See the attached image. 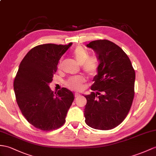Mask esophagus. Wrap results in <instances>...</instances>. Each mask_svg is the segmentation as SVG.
I'll list each match as a JSON object with an SVG mask.
<instances>
[{
	"label": "esophagus",
	"instance_id": "esophagus-1",
	"mask_svg": "<svg viewBox=\"0 0 156 156\" xmlns=\"http://www.w3.org/2000/svg\"><path fill=\"white\" fill-rule=\"evenodd\" d=\"M80 95H81V94H79V93H75V97H79Z\"/></svg>",
	"mask_w": 156,
	"mask_h": 156
}]
</instances>
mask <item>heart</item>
Masks as SVG:
<instances>
[{
    "label": "heart",
    "mask_w": 156,
    "mask_h": 156,
    "mask_svg": "<svg viewBox=\"0 0 156 156\" xmlns=\"http://www.w3.org/2000/svg\"><path fill=\"white\" fill-rule=\"evenodd\" d=\"M89 51L79 46L73 51V57L77 63L82 65L83 69L89 75L94 76L97 73L98 62L94 57H90ZM62 67V63H59L58 68ZM85 78L83 76H76L70 78L67 82V85L69 88L75 90H81L83 89V83L85 82Z\"/></svg>",
    "instance_id": "obj_1"
}]
</instances>
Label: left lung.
Segmentation results:
<instances>
[{
    "label": "left lung",
    "instance_id": "1",
    "mask_svg": "<svg viewBox=\"0 0 156 156\" xmlns=\"http://www.w3.org/2000/svg\"><path fill=\"white\" fill-rule=\"evenodd\" d=\"M97 54V74L87 99L84 115L89 126L111 130L127 116L134 96L135 71L122 48L112 41L99 40L87 45Z\"/></svg>",
    "mask_w": 156,
    "mask_h": 156
}]
</instances>
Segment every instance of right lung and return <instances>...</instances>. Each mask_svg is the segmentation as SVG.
I'll return each instance as SVG.
<instances>
[{"label": "right lung", "mask_w": 156, "mask_h": 156, "mask_svg": "<svg viewBox=\"0 0 156 156\" xmlns=\"http://www.w3.org/2000/svg\"><path fill=\"white\" fill-rule=\"evenodd\" d=\"M72 44L37 45L19 66L14 81L17 103L28 122L40 130L49 131L62 126L74 100L70 90L63 87L55 95L49 87L60 58Z\"/></svg>", "instance_id": "1"}]
</instances>
